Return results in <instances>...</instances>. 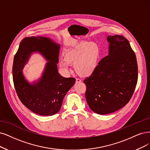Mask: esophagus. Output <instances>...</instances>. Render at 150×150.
<instances>
[{"instance_id":"34e87169","label":"esophagus","mask_w":150,"mask_h":150,"mask_svg":"<svg viewBox=\"0 0 150 150\" xmlns=\"http://www.w3.org/2000/svg\"><path fill=\"white\" fill-rule=\"evenodd\" d=\"M81 80L80 79H76V83L81 82Z\"/></svg>"}]
</instances>
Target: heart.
I'll use <instances>...</instances> for the list:
<instances>
[{
	"instance_id": "1",
	"label": "heart",
	"mask_w": 150,
	"mask_h": 150,
	"mask_svg": "<svg viewBox=\"0 0 150 150\" xmlns=\"http://www.w3.org/2000/svg\"><path fill=\"white\" fill-rule=\"evenodd\" d=\"M100 55V49L95 42L81 41L71 46L64 54V60L59 61V67L64 71L70 69L69 64H74L75 71L86 77L95 70Z\"/></svg>"
}]
</instances>
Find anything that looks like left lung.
I'll list each match as a JSON object with an SVG mask.
<instances>
[{"label": "left lung", "instance_id": "obj_1", "mask_svg": "<svg viewBox=\"0 0 150 150\" xmlns=\"http://www.w3.org/2000/svg\"><path fill=\"white\" fill-rule=\"evenodd\" d=\"M109 53L83 81L90 109L98 114L117 111L129 103L138 80L136 55L129 41L121 35L108 36Z\"/></svg>", "mask_w": 150, "mask_h": 150}]
</instances>
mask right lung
I'll return each mask as SVG.
<instances>
[{
    "instance_id": "right-lung-1",
    "label": "right lung",
    "mask_w": 150,
    "mask_h": 150,
    "mask_svg": "<svg viewBox=\"0 0 150 150\" xmlns=\"http://www.w3.org/2000/svg\"><path fill=\"white\" fill-rule=\"evenodd\" d=\"M60 45L43 36L24 38L15 55L12 68L15 90L21 102L34 113L49 116L57 113L64 96L74 86V78H65L58 73ZM38 52L48 61L41 78L30 84L22 70L33 52Z\"/></svg>"
}]
</instances>
